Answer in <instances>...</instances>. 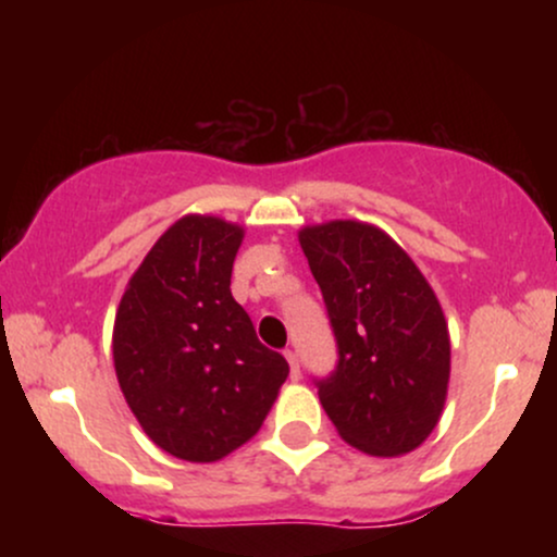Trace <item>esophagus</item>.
Masks as SVG:
<instances>
[{
	"label": "esophagus",
	"instance_id": "34e87169",
	"mask_svg": "<svg viewBox=\"0 0 557 557\" xmlns=\"http://www.w3.org/2000/svg\"><path fill=\"white\" fill-rule=\"evenodd\" d=\"M285 359H287V363H290V376L293 380H298L300 376V367H298V354L293 348H287L285 350Z\"/></svg>",
	"mask_w": 557,
	"mask_h": 557
}]
</instances>
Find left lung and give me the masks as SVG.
Returning a JSON list of instances; mask_svg holds the SVG:
<instances>
[{"label":"left lung","instance_id":"left-lung-1","mask_svg":"<svg viewBox=\"0 0 557 557\" xmlns=\"http://www.w3.org/2000/svg\"><path fill=\"white\" fill-rule=\"evenodd\" d=\"M327 306L337 369L319 400L348 445L406 456L443 417L450 335L432 285L385 230L332 220L298 230Z\"/></svg>","mask_w":557,"mask_h":557}]
</instances>
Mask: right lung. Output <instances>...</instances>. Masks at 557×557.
I'll return each instance as SVG.
<instances>
[{
  "mask_svg": "<svg viewBox=\"0 0 557 557\" xmlns=\"http://www.w3.org/2000/svg\"><path fill=\"white\" fill-rule=\"evenodd\" d=\"M243 227L185 214L133 272L112 330V356L133 417L154 445L214 463L264 424L287 361L259 343L230 293Z\"/></svg>",
  "mask_w": 557,
  "mask_h": 557,
  "instance_id": "right-lung-1",
  "label": "right lung"
}]
</instances>
